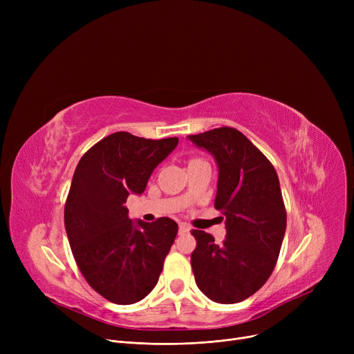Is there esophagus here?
<instances>
[{
  "mask_svg": "<svg viewBox=\"0 0 354 354\" xmlns=\"http://www.w3.org/2000/svg\"><path fill=\"white\" fill-rule=\"evenodd\" d=\"M189 231H191V228L187 225V224H179V234L180 235H185V234H189Z\"/></svg>",
  "mask_w": 354,
  "mask_h": 354,
  "instance_id": "esophagus-1",
  "label": "esophagus"
}]
</instances>
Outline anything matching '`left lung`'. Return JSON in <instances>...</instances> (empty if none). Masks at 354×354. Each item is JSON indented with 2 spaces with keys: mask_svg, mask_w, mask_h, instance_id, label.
I'll return each instance as SVG.
<instances>
[{
  "mask_svg": "<svg viewBox=\"0 0 354 354\" xmlns=\"http://www.w3.org/2000/svg\"><path fill=\"white\" fill-rule=\"evenodd\" d=\"M218 165L215 208L225 216L222 244L194 230L191 255L198 288L221 304L239 303L270 278L286 234L287 212L271 162L239 130L218 127L189 135Z\"/></svg>",
  "mask_w": 354,
  "mask_h": 354,
  "instance_id": "1",
  "label": "left lung"
}]
</instances>
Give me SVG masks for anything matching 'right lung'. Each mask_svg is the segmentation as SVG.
I'll list each match as a JSON object with an SVG mask.
<instances>
[{
    "label": "right lung",
    "mask_w": 354,
    "mask_h": 354,
    "mask_svg": "<svg viewBox=\"0 0 354 354\" xmlns=\"http://www.w3.org/2000/svg\"><path fill=\"white\" fill-rule=\"evenodd\" d=\"M178 142L116 132L90 147L74 171L64 207L70 248L88 286L115 304L138 303L155 288L178 234L174 219L133 222L124 207Z\"/></svg>",
    "instance_id": "add662e5"
}]
</instances>
